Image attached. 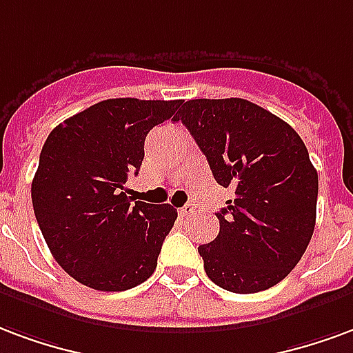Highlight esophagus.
<instances>
[{
	"instance_id": "obj_1",
	"label": "esophagus",
	"mask_w": 353,
	"mask_h": 353,
	"mask_svg": "<svg viewBox=\"0 0 353 353\" xmlns=\"http://www.w3.org/2000/svg\"><path fill=\"white\" fill-rule=\"evenodd\" d=\"M179 214L184 216V218L195 214V205H190V203H188V205H184V207H180L179 208Z\"/></svg>"
}]
</instances>
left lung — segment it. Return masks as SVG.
Instances as JSON below:
<instances>
[{
	"mask_svg": "<svg viewBox=\"0 0 353 353\" xmlns=\"http://www.w3.org/2000/svg\"><path fill=\"white\" fill-rule=\"evenodd\" d=\"M207 156L216 182L233 188L216 218L220 233L199 246L207 276L233 293L284 280L312 239L318 173L290 123L241 97L190 99L174 117Z\"/></svg>",
	"mask_w": 353,
	"mask_h": 353,
	"instance_id": "obj_1",
	"label": "left lung"
}]
</instances>
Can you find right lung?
<instances>
[{"label":"right lung","instance_id":"right-lung-1","mask_svg":"<svg viewBox=\"0 0 353 353\" xmlns=\"http://www.w3.org/2000/svg\"><path fill=\"white\" fill-rule=\"evenodd\" d=\"M180 103L105 99L46 137L32 182L33 212L54 259L77 282L123 292L152 276L176 210L133 205L122 190L141 169L148 131Z\"/></svg>","mask_w":353,"mask_h":353}]
</instances>
